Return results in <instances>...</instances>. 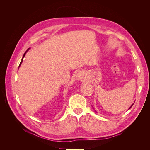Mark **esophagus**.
I'll return each instance as SVG.
<instances>
[{
    "mask_svg": "<svg viewBox=\"0 0 150 150\" xmlns=\"http://www.w3.org/2000/svg\"><path fill=\"white\" fill-rule=\"evenodd\" d=\"M86 78V74L83 72H79L76 75V79L78 81H83Z\"/></svg>",
    "mask_w": 150,
    "mask_h": 150,
    "instance_id": "obj_1",
    "label": "esophagus"
}]
</instances>
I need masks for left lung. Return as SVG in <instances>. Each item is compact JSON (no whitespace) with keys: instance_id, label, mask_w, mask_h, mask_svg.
Instances as JSON below:
<instances>
[{"instance_id":"8db88e82","label":"left lung","mask_w":150,"mask_h":150,"mask_svg":"<svg viewBox=\"0 0 150 150\" xmlns=\"http://www.w3.org/2000/svg\"><path fill=\"white\" fill-rule=\"evenodd\" d=\"M133 104H132V105H131V107H130V108H129V109H130V108H131V106H133Z\"/></svg>"}]
</instances>
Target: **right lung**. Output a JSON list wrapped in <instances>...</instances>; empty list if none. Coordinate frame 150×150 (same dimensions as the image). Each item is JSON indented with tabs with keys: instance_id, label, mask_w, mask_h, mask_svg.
<instances>
[{
	"instance_id": "obj_1",
	"label": "right lung",
	"mask_w": 150,
	"mask_h": 150,
	"mask_svg": "<svg viewBox=\"0 0 150 150\" xmlns=\"http://www.w3.org/2000/svg\"><path fill=\"white\" fill-rule=\"evenodd\" d=\"M28 50H29V49H28V50H27V51H25V53H24V56H23V57H22V60H21V62H20V64H19V67H20V66H21V64H22V61H23V58H24V56H25V54H26V52H28Z\"/></svg>"
}]
</instances>
